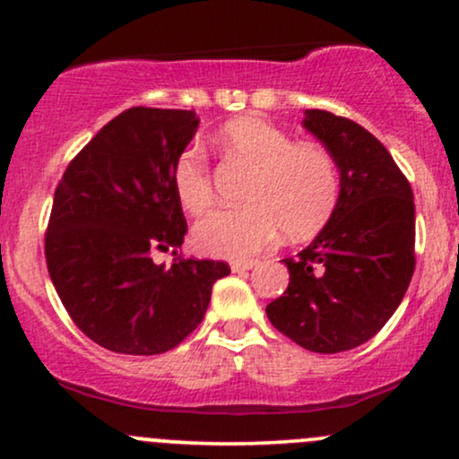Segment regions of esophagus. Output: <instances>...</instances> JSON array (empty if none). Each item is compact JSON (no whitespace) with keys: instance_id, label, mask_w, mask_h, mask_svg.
<instances>
[{"instance_id":"esophagus-1","label":"esophagus","mask_w":459,"mask_h":459,"mask_svg":"<svg viewBox=\"0 0 459 459\" xmlns=\"http://www.w3.org/2000/svg\"><path fill=\"white\" fill-rule=\"evenodd\" d=\"M256 265V261H252V259H247V261H233L230 263V270H233L235 273H239V272H247V270H252V267Z\"/></svg>"}]
</instances>
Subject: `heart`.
Masks as SVG:
<instances>
[{"mask_svg":"<svg viewBox=\"0 0 459 459\" xmlns=\"http://www.w3.org/2000/svg\"><path fill=\"white\" fill-rule=\"evenodd\" d=\"M224 160L250 170L241 203L213 212L194 226V246L220 259H247L281 233L308 239L330 220L339 203V170L317 144L293 142L276 125L255 116L226 123L215 135ZM178 204L200 215L213 203L212 170L204 152L186 149L172 172Z\"/></svg>","mask_w":459,"mask_h":459,"instance_id":"obj_1","label":"heart"}]
</instances>
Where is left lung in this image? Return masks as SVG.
I'll return each mask as SVG.
<instances>
[{"label":"left lung","instance_id":"left-lung-1","mask_svg":"<svg viewBox=\"0 0 459 459\" xmlns=\"http://www.w3.org/2000/svg\"><path fill=\"white\" fill-rule=\"evenodd\" d=\"M302 125L339 168V203L296 259L282 261L289 287L265 313L304 350L339 354L376 336L408 291L414 196L391 152L354 120L307 109Z\"/></svg>","mask_w":459,"mask_h":459}]
</instances>
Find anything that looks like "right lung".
Returning <instances> with one entry per match:
<instances>
[{
  "label": "right lung",
  "instance_id": "obj_1",
  "mask_svg": "<svg viewBox=\"0 0 459 459\" xmlns=\"http://www.w3.org/2000/svg\"><path fill=\"white\" fill-rule=\"evenodd\" d=\"M194 109L131 108L99 131L57 183L45 235L47 270L62 304L105 350H172L207 313L222 261L181 259L187 233L172 172L198 129Z\"/></svg>",
  "mask_w": 459,
  "mask_h": 459
}]
</instances>
